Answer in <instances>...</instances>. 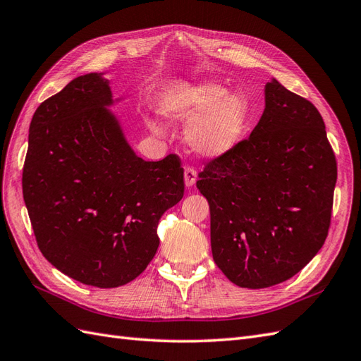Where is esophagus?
Segmentation results:
<instances>
[{"label":"esophagus","mask_w":361,"mask_h":361,"mask_svg":"<svg viewBox=\"0 0 361 361\" xmlns=\"http://www.w3.org/2000/svg\"><path fill=\"white\" fill-rule=\"evenodd\" d=\"M197 181V171L193 168H186L184 169V184L186 188H192Z\"/></svg>","instance_id":"obj_1"}]
</instances>
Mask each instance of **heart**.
<instances>
[{"label":"heart","mask_w":361,"mask_h":361,"mask_svg":"<svg viewBox=\"0 0 361 361\" xmlns=\"http://www.w3.org/2000/svg\"><path fill=\"white\" fill-rule=\"evenodd\" d=\"M163 114L175 123L192 122L186 133L190 149L206 159H219L244 140L255 109L247 92H227L218 82H202L166 99Z\"/></svg>","instance_id":"b5f03b06"}]
</instances>
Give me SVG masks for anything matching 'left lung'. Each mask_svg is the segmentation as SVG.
<instances>
[{
    "label": "left lung",
    "mask_w": 361,
    "mask_h": 361,
    "mask_svg": "<svg viewBox=\"0 0 361 361\" xmlns=\"http://www.w3.org/2000/svg\"><path fill=\"white\" fill-rule=\"evenodd\" d=\"M250 137L210 161L198 190L209 201L214 261L243 288L290 279L325 243L337 164L317 108L274 78Z\"/></svg>",
    "instance_id": "left-lung-1"
}]
</instances>
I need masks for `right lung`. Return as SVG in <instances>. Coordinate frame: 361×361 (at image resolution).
Instances as JSON below:
<instances>
[{
	"instance_id": "obj_1",
	"label": "right lung",
	"mask_w": 361,
	"mask_h": 361,
	"mask_svg": "<svg viewBox=\"0 0 361 361\" xmlns=\"http://www.w3.org/2000/svg\"><path fill=\"white\" fill-rule=\"evenodd\" d=\"M104 73L73 79L35 111L23 195L36 243L80 283L116 288L143 273L159 248L157 226L183 198L177 155L145 161L109 108Z\"/></svg>"
}]
</instances>
